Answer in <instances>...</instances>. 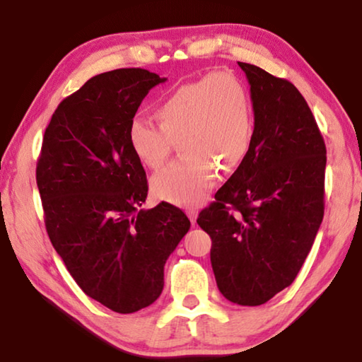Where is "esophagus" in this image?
Instances as JSON below:
<instances>
[{
    "label": "esophagus",
    "mask_w": 362,
    "mask_h": 362,
    "mask_svg": "<svg viewBox=\"0 0 362 362\" xmlns=\"http://www.w3.org/2000/svg\"><path fill=\"white\" fill-rule=\"evenodd\" d=\"M187 216H188V218H189V222H192V223L194 225L196 217H198V211H196V209H188V211H187Z\"/></svg>",
    "instance_id": "34e87169"
}]
</instances>
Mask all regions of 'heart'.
Returning a JSON list of instances; mask_svg holds the SVG:
<instances>
[{"label": "heart", "mask_w": 362, "mask_h": 362, "mask_svg": "<svg viewBox=\"0 0 362 362\" xmlns=\"http://www.w3.org/2000/svg\"><path fill=\"white\" fill-rule=\"evenodd\" d=\"M158 124L136 118L127 129L131 150L144 166L159 169L179 141L182 158L151 180L158 199L198 206L217 180L246 158L254 137L249 90L230 71H217L175 88L156 103Z\"/></svg>", "instance_id": "b5f03b06"}]
</instances>
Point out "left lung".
Listing matches in <instances>:
<instances>
[{
    "instance_id": "1",
    "label": "left lung",
    "mask_w": 362,
    "mask_h": 362,
    "mask_svg": "<svg viewBox=\"0 0 362 362\" xmlns=\"http://www.w3.org/2000/svg\"><path fill=\"white\" fill-rule=\"evenodd\" d=\"M238 65L250 84L252 144L196 222L212 240L222 296L257 306L293 283L313 246L324 217L326 145L296 86Z\"/></svg>"
}]
</instances>
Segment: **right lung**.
I'll use <instances>...</instances> for the list:
<instances>
[{
    "instance_id": "right-lung-1",
    "label": "right lung",
    "mask_w": 362,
    "mask_h": 362,
    "mask_svg": "<svg viewBox=\"0 0 362 362\" xmlns=\"http://www.w3.org/2000/svg\"><path fill=\"white\" fill-rule=\"evenodd\" d=\"M164 81L144 69L90 78L54 112L36 166L54 249L86 296L122 315L161 296L166 260L189 230L173 204L140 209L148 185L127 139L145 95Z\"/></svg>"
}]
</instances>
